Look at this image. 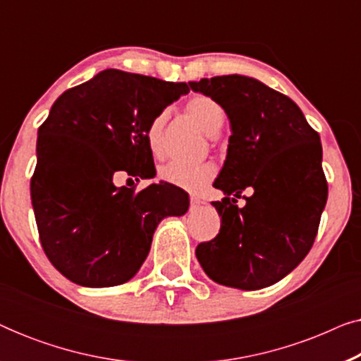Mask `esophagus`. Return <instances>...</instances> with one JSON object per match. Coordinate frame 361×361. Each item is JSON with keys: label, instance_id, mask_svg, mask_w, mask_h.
Wrapping results in <instances>:
<instances>
[{"label": "esophagus", "instance_id": "esophagus-1", "mask_svg": "<svg viewBox=\"0 0 361 361\" xmlns=\"http://www.w3.org/2000/svg\"><path fill=\"white\" fill-rule=\"evenodd\" d=\"M202 204H204V202H202L199 197H195V195L190 197V207H192V209H197V207H200Z\"/></svg>", "mask_w": 361, "mask_h": 361}]
</instances>
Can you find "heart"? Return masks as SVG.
I'll list each match as a JSON object with an SVG mask.
<instances>
[{"label":"heart","mask_w":361,"mask_h":361,"mask_svg":"<svg viewBox=\"0 0 361 361\" xmlns=\"http://www.w3.org/2000/svg\"><path fill=\"white\" fill-rule=\"evenodd\" d=\"M185 110L189 116L204 130L209 136H215L224 125L225 113L215 100L210 97L197 95L187 102ZM166 113H159L149 121L146 128V142L149 151L154 156L164 154V131ZM162 180L180 187L189 192H200L209 182L215 177V166L212 162H199V164H189V162L171 161L159 169Z\"/></svg>","instance_id":"obj_1"}]
</instances>
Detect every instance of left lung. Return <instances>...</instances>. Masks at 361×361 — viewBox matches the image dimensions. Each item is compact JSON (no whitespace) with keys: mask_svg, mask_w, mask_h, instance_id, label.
I'll use <instances>...</instances> for the list:
<instances>
[{"mask_svg":"<svg viewBox=\"0 0 361 361\" xmlns=\"http://www.w3.org/2000/svg\"><path fill=\"white\" fill-rule=\"evenodd\" d=\"M189 85L219 103L231 128L215 180L225 199L212 202L220 233L197 246L195 256L221 286L268 288L305 258L317 235L327 204L320 137L289 97L253 77L235 73ZM248 186L254 195L238 207L235 200Z\"/></svg>","mask_w":361,"mask_h":361,"instance_id":"1","label":"left lung"}]
</instances>
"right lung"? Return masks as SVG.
<instances>
[{
    "mask_svg": "<svg viewBox=\"0 0 361 361\" xmlns=\"http://www.w3.org/2000/svg\"><path fill=\"white\" fill-rule=\"evenodd\" d=\"M189 93L184 82L106 68L63 92L37 131L31 200L44 253L59 273L85 288L130 281L166 216L189 210V195L159 182L135 192L118 172L156 176L146 128Z\"/></svg>",
    "mask_w": 361,
    "mask_h": 361,
    "instance_id": "1",
    "label": "right lung"
}]
</instances>
